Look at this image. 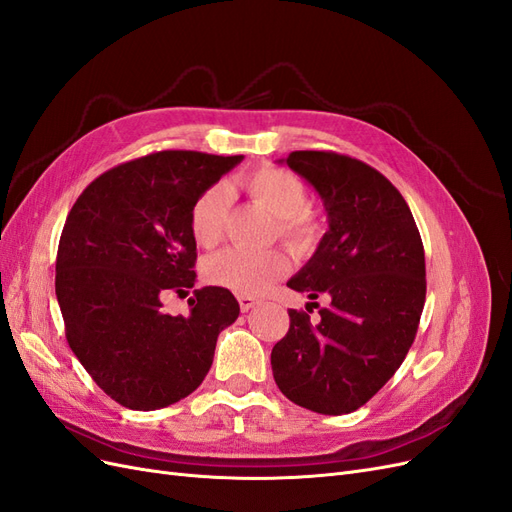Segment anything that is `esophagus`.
Segmentation results:
<instances>
[{"label": "esophagus", "instance_id": "obj_1", "mask_svg": "<svg viewBox=\"0 0 512 512\" xmlns=\"http://www.w3.org/2000/svg\"><path fill=\"white\" fill-rule=\"evenodd\" d=\"M256 305H260V299L250 297V294H239V307H241V312H250V309L256 307Z\"/></svg>", "mask_w": 512, "mask_h": 512}]
</instances>
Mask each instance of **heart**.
Listing matches in <instances>:
<instances>
[{"instance_id": "obj_1", "label": "heart", "mask_w": 512, "mask_h": 512, "mask_svg": "<svg viewBox=\"0 0 512 512\" xmlns=\"http://www.w3.org/2000/svg\"><path fill=\"white\" fill-rule=\"evenodd\" d=\"M243 190L256 203L267 207L280 226V235L292 243H307L316 235V220L307 211L305 183L284 168L262 166L241 179ZM230 192L226 185H211L196 198L190 213V228L198 245L215 247L228 224ZM288 256L282 250L250 252L230 247L205 260L203 275L213 286L232 290L237 294H260L288 271Z\"/></svg>"}]
</instances>
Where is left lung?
I'll return each mask as SVG.
<instances>
[{
  "mask_svg": "<svg viewBox=\"0 0 512 512\" xmlns=\"http://www.w3.org/2000/svg\"><path fill=\"white\" fill-rule=\"evenodd\" d=\"M282 162L318 192L329 222L288 288L331 303L316 324L290 309L273 378L301 408L348 414L393 378L414 342L427 290L423 241L404 196L376 168L333 151H292Z\"/></svg>",
  "mask_w": 512,
  "mask_h": 512,
  "instance_id": "1",
  "label": "left lung"
}]
</instances>
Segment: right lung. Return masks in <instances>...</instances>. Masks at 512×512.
Segmentation results:
<instances>
[{
  "label": "right lung",
  "instance_id": "obj_1",
  "mask_svg": "<svg viewBox=\"0 0 512 512\" xmlns=\"http://www.w3.org/2000/svg\"><path fill=\"white\" fill-rule=\"evenodd\" d=\"M243 156L158 151L106 170L61 230L55 294L76 359L130 410H158L205 380L218 335L239 316L220 286L194 290L188 316L164 314L168 290L194 288L196 198Z\"/></svg>",
  "mask_w": 512,
  "mask_h": 512
}]
</instances>
